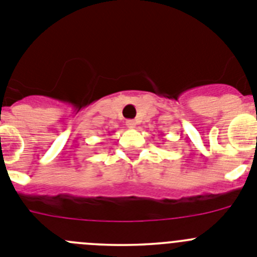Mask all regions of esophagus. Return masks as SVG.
<instances>
[{
    "mask_svg": "<svg viewBox=\"0 0 257 257\" xmlns=\"http://www.w3.org/2000/svg\"><path fill=\"white\" fill-rule=\"evenodd\" d=\"M136 125H137V123H136L134 120H126V126H128V128L133 129L136 128Z\"/></svg>",
    "mask_w": 257,
    "mask_h": 257,
    "instance_id": "esophagus-1",
    "label": "esophagus"
}]
</instances>
